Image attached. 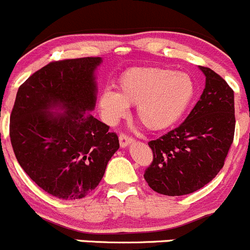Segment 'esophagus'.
I'll list each match as a JSON object with an SVG mask.
<instances>
[{
    "label": "esophagus",
    "mask_w": 250,
    "mask_h": 250,
    "mask_svg": "<svg viewBox=\"0 0 250 250\" xmlns=\"http://www.w3.org/2000/svg\"><path fill=\"white\" fill-rule=\"evenodd\" d=\"M132 142H133V138L130 137V136L125 135V133H120L119 135V143L122 148H125V146H127L128 144Z\"/></svg>",
    "instance_id": "obj_1"
}]
</instances>
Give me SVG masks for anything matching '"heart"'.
<instances>
[{
    "instance_id": "1",
    "label": "heart",
    "mask_w": 250,
    "mask_h": 250,
    "mask_svg": "<svg viewBox=\"0 0 250 250\" xmlns=\"http://www.w3.org/2000/svg\"><path fill=\"white\" fill-rule=\"evenodd\" d=\"M196 84L185 72L165 67H132L118 81V92L106 89L100 94L99 107L108 123H115L136 106V117L150 131L176 125L191 106Z\"/></svg>"
}]
</instances>
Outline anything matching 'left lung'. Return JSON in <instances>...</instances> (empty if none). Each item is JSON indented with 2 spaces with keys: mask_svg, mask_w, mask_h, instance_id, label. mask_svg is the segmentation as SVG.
Instances as JSON below:
<instances>
[{
  "mask_svg": "<svg viewBox=\"0 0 250 250\" xmlns=\"http://www.w3.org/2000/svg\"><path fill=\"white\" fill-rule=\"evenodd\" d=\"M206 76L203 92L184 123L150 141L153 163L144 179L167 196L191 194L208 184L223 168L235 135L233 90L214 71Z\"/></svg>",
  "mask_w": 250,
  "mask_h": 250,
  "instance_id": "left-lung-1",
  "label": "left lung"
}]
</instances>
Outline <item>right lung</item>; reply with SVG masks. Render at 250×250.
<instances>
[{
	"label": "right lung",
	"instance_id": "1",
	"mask_svg": "<svg viewBox=\"0 0 250 250\" xmlns=\"http://www.w3.org/2000/svg\"><path fill=\"white\" fill-rule=\"evenodd\" d=\"M101 61H53L17 92L9 124L15 158L38 187L58 199L86 196L119 149L117 133L90 114L96 104L95 69ZM56 107L64 113L50 112Z\"/></svg>",
	"mask_w": 250,
	"mask_h": 250
}]
</instances>
